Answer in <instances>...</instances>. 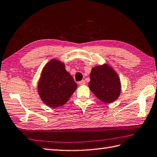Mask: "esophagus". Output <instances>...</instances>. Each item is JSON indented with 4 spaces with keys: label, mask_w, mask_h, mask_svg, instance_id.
<instances>
[{
    "label": "esophagus",
    "mask_w": 157,
    "mask_h": 157,
    "mask_svg": "<svg viewBox=\"0 0 157 157\" xmlns=\"http://www.w3.org/2000/svg\"><path fill=\"white\" fill-rule=\"evenodd\" d=\"M86 84V82L84 80H82L79 82V85H84Z\"/></svg>",
    "instance_id": "1"
}]
</instances>
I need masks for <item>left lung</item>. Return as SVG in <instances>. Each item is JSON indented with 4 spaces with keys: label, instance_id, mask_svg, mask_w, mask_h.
<instances>
[{
    "label": "left lung",
    "instance_id": "1",
    "mask_svg": "<svg viewBox=\"0 0 157 157\" xmlns=\"http://www.w3.org/2000/svg\"><path fill=\"white\" fill-rule=\"evenodd\" d=\"M89 88L100 101L111 103L118 99L121 82L118 73L107 63L95 66L91 69Z\"/></svg>",
    "mask_w": 157,
    "mask_h": 157
}]
</instances>
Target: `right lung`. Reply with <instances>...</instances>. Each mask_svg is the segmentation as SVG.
Segmentation results:
<instances>
[{
	"label": "right lung",
	"instance_id": "right-lung-1",
	"mask_svg": "<svg viewBox=\"0 0 157 157\" xmlns=\"http://www.w3.org/2000/svg\"><path fill=\"white\" fill-rule=\"evenodd\" d=\"M77 88L73 77L65 69V64L56 58L45 64L37 84L41 101L52 108L64 105Z\"/></svg>",
	"mask_w": 157,
	"mask_h": 157
}]
</instances>
